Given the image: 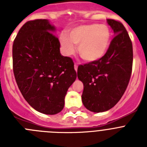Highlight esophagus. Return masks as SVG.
<instances>
[{
  "instance_id": "1",
  "label": "esophagus",
  "mask_w": 147,
  "mask_h": 147,
  "mask_svg": "<svg viewBox=\"0 0 147 147\" xmlns=\"http://www.w3.org/2000/svg\"><path fill=\"white\" fill-rule=\"evenodd\" d=\"M77 68H78V65L77 64H75L74 65V69L76 70V71H77Z\"/></svg>"
}]
</instances>
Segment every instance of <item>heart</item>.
Masks as SVG:
<instances>
[{
	"mask_svg": "<svg viewBox=\"0 0 147 147\" xmlns=\"http://www.w3.org/2000/svg\"><path fill=\"white\" fill-rule=\"evenodd\" d=\"M110 40V31L106 25L98 23L82 25L75 27L69 35L62 34L60 44L65 55L70 56L75 51V45L78 51L85 61L93 62L102 58L105 54Z\"/></svg>",
	"mask_w": 147,
	"mask_h": 147,
	"instance_id": "obj_1",
	"label": "heart"
}]
</instances>
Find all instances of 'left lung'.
<instances>
[{
    "label": "left lung",
    "instance_id": "obj_1",
    "mask_svg": "<svg viewBox=\"0 0 147 147\" xmlns=\"http://www.w3.org/2000/svg\"><path fill=\"white\" fill-rule=\"evenodd\" d=\"M115 37L107 52L96 61L80 65L78 79L83 83L82 103L90 111L105 112L113 107L125 92L132 74V44L121 22L107 19Z\"/></svg>",
    "mask_w": 147,
    "mask_h": 147
}]
</instances>
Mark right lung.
I'll list each match as a JSON object with an SVG mask.
<instances>
[{"instance_id":"add662e5","label":"right lung","mask_w":147,"mask_h":147,"mask_svg":"<svg viewBox=\"0 0 147 147\" xmlns=\"http://www.w3.org/2000/svg\"><path fill=\"white\" fill-rule=\"evenodd\" d=\"M54 31L48 20H30L19 30L12 46L19 90L34 110L47 115L62 111L67 89L76 78L73 59L61 55Z\"/></svg>"}]
</instances>
